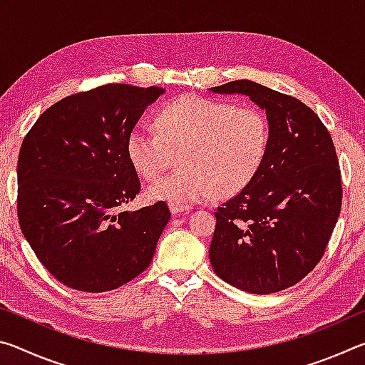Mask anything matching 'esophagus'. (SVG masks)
<instances>
[{
	"label": "esophagus",
	"mask_w": 365,
	"mask_h": 365,
	"mask_svg": "<svg viewBox=\"0 0 365 365\" xmlns=\"http://www.w3.org/2000/svg\"><path fill=\"white\" fill-rule=\"evenodd\" d=\"M169 209L172 214H188L191 207L185 205H169Z\"/></svg>",
	"instance_id": "1"
}]
</instances>
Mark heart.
Here are the masks:
<instances>
[{"mask_svg": "<svg viewBox=\"0 0 365 365\" xmlns=\"http://www.w3.org/2000/svg\"><path fill=\"white\" fill-rule=\"evenodd\" d=\"M154 123L158 133L133 128L125 141L128 160L148 180L180 151V169L148 188L153 201L187 205L214 193L232 196L255 178L267 151V120L255 108L185 95L160 109Z\"/></svg>", "mask_w": 365, "mask_h": 365, "instance_id": "b5f03b06", "label": "heart"}]
</instances>
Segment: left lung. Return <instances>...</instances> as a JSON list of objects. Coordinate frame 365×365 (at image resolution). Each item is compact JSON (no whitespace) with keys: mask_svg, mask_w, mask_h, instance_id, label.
<instances>
[{"mask_svg":"<svg viewBox=\"0 0 365 365\" xmlns=\"http://www.w3.org/2000/svg\"><path fill=\"white\" fill-rule=\"evenodd\" d=\"M265 110L269 143L255 178L215 211L209 261L243 292L270 294L316 267L341 209V174L327 127L304 103L251 80L214 86Z\"/></svg>","mask_w":365,"mask_h":365,"instance_id":"1","label":"left lung"}]
</instances>
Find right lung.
<instances>
[{"instance_id":"add662e5","label":"right lung","mask_w":365,"mask_h":365,"mask_svg":"<svg viewBox=\"0 0 365 365\" xmlns=\"http://www.w3.org/2000/svg\"><path fill=\"white\" fill-rule=\"evenodd\" d=\"M159 86L108 83L53 104L22 141L17 215L54 279L78 292L125 285L153 261L170 211L164 201L120 211L140 193L128 133Z\"/></svg>"}]
</instances>
